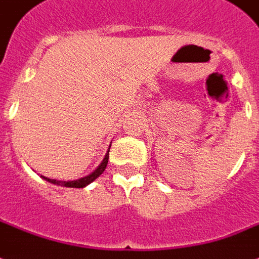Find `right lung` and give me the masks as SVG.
Returning a JSON list of instances; mask_svg holds the SVG:
<instances>
[{"instance_id": "obj_1", "label": "right lung", "mask_w": 259, "mask_h": 259, "mask_svg": "<svg viewBox=\"0 0 259 259\" xmlns=\"http://www.w3.org/2000/svg\"><path fill=\"white\" fill-rule=\"evenodd\" d=\"M108 159H109V150H108V152L105 154V158L102 159L101 165L98 166L93 173H90L89 176H86V177L83 178H79V180H74V181H57V180H51V178L43 177V176H41V177H43L44 180H47L48 182H51V184H55V185L66 186V188H85L86 185L92 184L96 178H98L102 173H104V170H105V167H107L108 165Z\"/></svg>"}]
</instances>
